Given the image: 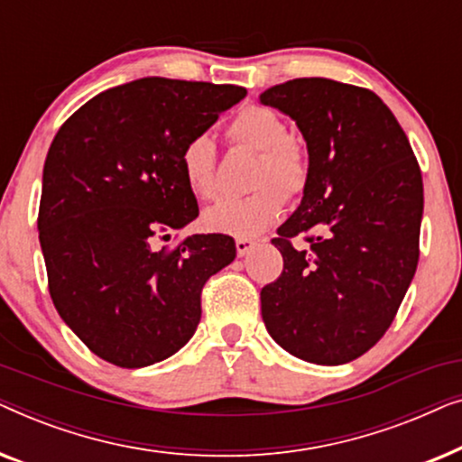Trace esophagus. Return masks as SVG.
<instances>
[{
	"label": "esophagus",
	"instance_id": "esophagus-1",
	"mask_svg": "<svg viewBox=\"0 0 462 462\" xmlns=\"http://www.w3.org/2000/svg\"><path fill=\"white\" fill-rule=\"evenodd\" d=\"M254 245H256L254 239H236L237 256H245L252 248H254Z\"/></svg>",
	"mask_w": 462,
	"mask_h": 462
}]
</instances>
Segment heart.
Masks as SVG:
<instances>
[{"mask_svg":"<svg viewBox=\"0 0 462 462\" xmlns=\"http://www.w3.org/2000/svg\"><path fill=\"white\" fill-rule=\"evenodd\" d=\"M229 136L239 147L258 153L250 176V187L256 191L242 199H223L208 208L201 220L208 231L237 239L256 237L277 223L286 198H296L307 189L311 174L309 155L288 138L286 122L269 106L250 105L239 111L229 125ZM180 170L193 195L199 199L217 198V149L210 136L189 138L180 151Z\"/></svg>","mask_w":462,"mask_h":462,"instance_id":"obj_1","label":"heart"}]
</instances>
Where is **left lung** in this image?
<instances>
[{"label": "left lung", "mask_w": 462, "mask_h": 462, "mask_svg": "<svg viewBox=\"0 0 462 462\" xmlns=\"http://www.w3.org/2000/svg\"><path fill=\"white\" fill-rule=\"evenodd\" d=\"M261 103L294 119L311 166L300 206L273 239L283 271L261 290L263 321L294 357L346 364L383 338L414 277L419 162L389 106L365 88L300 78L264 90Z\"/></svg>", "instance_id": "1"}]
</instances>
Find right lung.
<instances>
[{"label": "right lung", "mask_w": 462, "mask_h": 462, "mask_svg": "<svg viewBox=\"0 0 462 462\" xmlns=\"http://www.w3.org/2000/svg\"><path fill=\"white\" fill-rule=\"evenodd\" d=\"M244 97L242 86L143 78L97 94L56 132L37 217L48 288L105 362L144 368L174 356L199 324L204 283L236 258L223 233L174 250L153 242L199 214L182 179L185 143Z\"/></svg>", "instance_id": "1"}]
</instances>
